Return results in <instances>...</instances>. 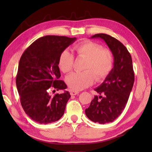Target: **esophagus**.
<instances>
[{
	"label": "esophagus",
	"mask_w": 152,
	"mask_h": 152,
	"mask_svg": "<svg viewBox=\"0 0 152 152\" xmlns=\"http://www.w3.org/2000/svg\"><path fill=\"white\" fill-rule=\"evenodd\" d=\"M70 93L71 95H76V94H78L79 93V92L74 91H70Z\"/></svg>",
	"instance_id": "1"
}]
</instances>
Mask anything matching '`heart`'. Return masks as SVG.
<instances>
[{"instance_id":"heart-1","label":"heart","mask_w":152,"mask_h":152,"mask_svg":"<svg viewBox=\"0 0 152 152\" xmlns=\"http://www.w3.org/2000/svg\"><path fill=\"white\" fill-rule=\"evenodd\" d=\"M78 58L86 59L82 72H74L67 76L66 84L73 91H81L91 86L94 81L107 77L112 70L114 64L113 53L99 43L86 41L74 48ZM58 67L64 73L72 71L74 56L68 50H63L58 58Z\"/></svg>"}]
</instances>
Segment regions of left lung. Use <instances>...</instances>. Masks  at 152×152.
<instances>
[{"mask_svg":"<svg viewBox=\"0 0 152 152\" xmlns=\"http://www.w3.org/2000/svg\"><path fill=\"white\" fill-rule=\"evenodd\" d=\"M91 38H100L106 43L114 57L113 68L104 82L94 91V96L85 113L87 117L100 124L113 122L125 109L134 83L132 59L125 46L115 38L99 33Z\"/></svg>","mask_w":152,"mask_h":152,"instance_id":"1","label":"left lung"}]
</instances>
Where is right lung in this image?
Here are the masks:
<instances>
[{"instance_id":"obj_1","label":"right lung","mask_w":152,"mask_h":152,"mask_svg":"<svg viewBox=\"0 0 152 152\" xmlns=\"http://www.w3.org/2000/svg\"><path fill=\"white\" fill-rule=\"evenodd\" d=\"M76 40V37L65 36H44L30 45L20 57L16 78L17 91L24 111L35 122L48 124L63 116L70 93L66 91L51 96L50 92L52 88H67L65 82L58 80L61 76L58 58Z\"/></svg>"}]
</instances>
